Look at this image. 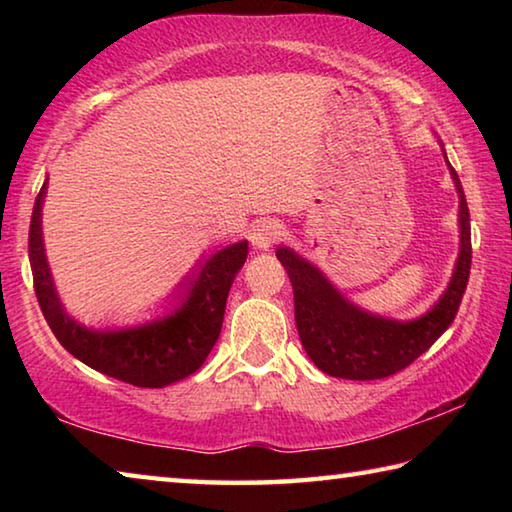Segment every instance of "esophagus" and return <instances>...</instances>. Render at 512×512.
<instances>
[{
  "label": "esophagus",
  "instance_id": "esophagus-1",
  "mask_svg": "<svg viewBox=\"0 0 512 512\" xmlns=\"http://www.w3.org/2000/svg\"><path fill=\"white\" fill-rule=\"evenodd\" d=\"M282 235H284V228L280 221L264 219L257 225H253V230H250V244H253L257 250H268L275 241L282 239Z\"/></svg>",
  "mask_w": 512,
  "mask_h": 512
}]
</instances>
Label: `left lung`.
Segmentation results:
<instances>
[{
  "label": "left lung",
  "instance_id": "1",
  "mask_svg": "<svg viewBox=\"0 0 512 512\" xmlns=\"http://www.w3.org/2000/svg\"><path fill=\"white\" fill-rule=\"evenodd\" d=\"M449 171H452L458 201H461V210H458L461 250H458L449 287L433 309L420 318L400 323V320L368 314L345 300L305 257L296 255L291 248H277V259L287 268L293 287V307H296L302 348L325 375L359 381L391 377L411 366L452 325L461 307L467 280H470L472 237L470 210H467L461 180L452 164H449Z\"/></svg>",
  "mask_w": 512,
  "mask_h": 512
}]
</instances>
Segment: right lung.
<instances>
[{
  "label": "right lung",
  "instance_id": "obj_1",
  "mask_svg": "<svg viewBox=\"0 0 512 512\" xmlns=\"http://www.w3.org/2000/svg\"><path fill=\"white\" fill-rule=\"evenodd\" d=\"M45 192L47 180L33 205L29 259L40 309L60 345L85 366L140 388L169 386L201 368L221 334L225 300L237 271L246 262L248 241L219 250L198 273L187 277L180 307L169 316L140 327L97 332L69 318L58 300L42 244L40 219Z\"/></svg>",
  "mask_w": 512,
  "mask_h": 512
}]
</instances>
